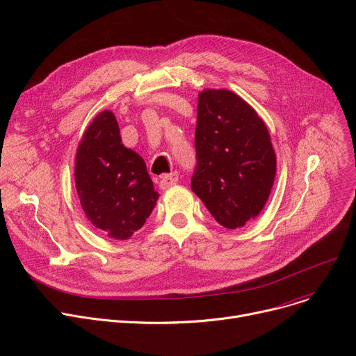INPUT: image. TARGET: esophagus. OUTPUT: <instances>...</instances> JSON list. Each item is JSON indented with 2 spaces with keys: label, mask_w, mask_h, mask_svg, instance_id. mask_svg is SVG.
I'll return each instance as SVG.
<instances>
[{
  "label": "esophagus",
  "mask_w": 356,
  "mask_h": 356,
  "mask_svg": "<svg viewBox=\"0 0 356 356\" xmlns=\"http://www.w3.org/2000/svg\"><path fill=\"white\" fill-rule=\"evenodd\" d=\"M177 181H179V175H177L176 172H173V173H170V175H164V176L160 179L159 186H160V189L165 191V189H168V188H172V186H175Z\"/></svg>",
  "instance_id": "esophagus-1"
}]
</instances>
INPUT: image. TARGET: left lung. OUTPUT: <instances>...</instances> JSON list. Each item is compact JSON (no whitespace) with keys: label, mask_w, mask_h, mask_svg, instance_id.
I'll return each instance as SVG.
<instances>
[{"label":"left lung","mask_w":356,"mask_h":356,"mask_svg":"<svg viewBox=\"0 0 356 356\" xmlns=\"http://www.w3.org/2000/svg\"><path fill=\"white\" fill-rule=\"evenodd\" d=\"M192 191L215 220L235 229L259 215L271 193L277 157L257 111L228 89H203L195 133Z\"/></svg>","instance_id":"left-lung-1"}]
</instances>
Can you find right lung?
<instances>
[{
  "label": "right lung",
  "mask_w": 356,
  "mask_h": 356,
  "mask_svg": "<svg viewBox=\"0 0 356 356\" xmlns=\"http://www.w3.org/2000/svg\"><path fill=\"white\" fill-rule=\"evenodd\" d=\"M74 184L92 225L120 241L143 228L160 196L141 156L122 144L117 118L109 109L92 120L81 138Z\"/></svg>",
  "instance_id": "right-lung-1"
}]
</instances>
